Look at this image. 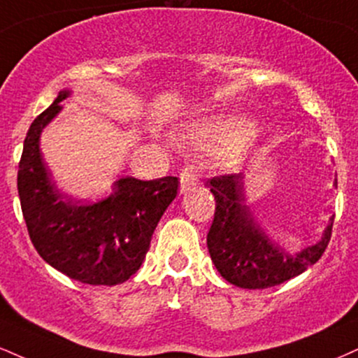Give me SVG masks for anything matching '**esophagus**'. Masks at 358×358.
<instances>
[{
  "label": "esophagus",
  "mask_w": 358,
  "mask_h": 358,
  "mask_svg": "<svg viewBox=\"0 0 358 358\" xmlns=\"http://www.w3.org/2000/svg\"><path fill=\"white\" fill-rule=\"evenodd\" d=\"M198 182H200V180H198V175L190 166H187L185 170H182V173H180V193L183 195V193L193 190L198 185Z\"/></svg>",
  "instance_id": "34e87169"
}]
</instances>
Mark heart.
<instances>
[{
    "mask_svg": "<svg viewBox=\"0 0 358 358\" xmlns=\"http://www.w3.org/2000/svg\"><path fill=\"white\" fill-rule=\"evenodd\" d=\"M255 131V124L245 118L227 120L205 124L195 131V140L206 146H225L240 145L247 141Z\"/></svg>",
    "mask_w": 358,
    "mask_h": 358,
    "instance_id": "heart-1",
    "label": "heart"
}]
</instances>
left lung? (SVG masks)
Listing matches in <instances>:
<instances>
[{"mask_svg": "<svg viewBox=\"0 0 358 358\" xmlns=\"http://www.w3.org/2000/svg\"><path fill=\"white\" fill-rule=\"evenodd\" d=\"M208 185L217 208L206 245L217 270L231 285L250 290L280 285L303 273L324 255L334 217L317 243L290 253L265 234L247 205L242 173L215 176Z\"/></svg>", "mask_w": 358, "mask_h": 358, "instance_id": "left-lung-1", "label": "left lung"}]
</instances>
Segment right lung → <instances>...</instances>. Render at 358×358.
Segmentation results:
<instances>
[{
	"label": "right lung",
	"instance_id": "obj_1",
	"mask_svg": "<svg viewBox=\"0 0 358 358\" xmlns=\"http://www.w3.org/2000/svg\"><path fill=\"white\" fill-rule=\"evenodd\" d=\"M71 96L62 90L31 123L18 170V193L29 238L46 264L88 285H118L143 264L152 235L175 200L178 178L116 180L113 192L94 203L68 198L43 160L41 131Z\"/></svg>",
	"mask_w": 358,
	"mask_h": 358
}]
</instances>
